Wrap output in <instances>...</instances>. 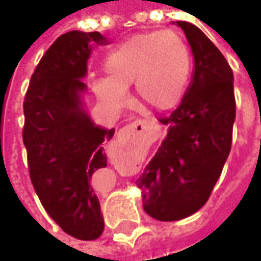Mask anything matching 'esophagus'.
<instances>
[{"instance_id":"34e87169","label":"esophagus","mask_w":261,"mask_h":261,"mask_svg":"<svg viewBox=\"0 0 261 261\" xmlns=\"http://www.w3.org/2000/svg\"><path fill=\"white\" fill-rule=\"evenodd\" d=\"M145 129H151L149 122H146L144 119H136L135 122H132L130 125L126 126L123 134H125V136H132L135 135V134H138V132L145 130Z\"/></svg>"}]
</instances>
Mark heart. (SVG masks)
Returning <instances> with one entry per match:
<instances>
[{
	"label": "heart",
	"mask_w": 261,
	"mask_h": 261,
	"mask_svg": "<svg viewBox=\"0 0 261 261\" xmlns=\"http://www.w3.org/2000/svg\"><path fill=\"white\" fill-rule=\"evenodd\" d=\"M107 76L94 81V91L110 105L125 106L134 84L139 101L160 112L183 100L192 72V55L180 33L156 30L132 36L106 58Z\"/></svg>",
	"instance_id": "heart-1"
}]
</instances>
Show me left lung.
Here are the masks:
<instances>
[{"label": "left lung", "instance_id": "8db88e82", "mask_svg": "<svg viewBox=\"0 0 261 261\" xmlns=\"http://www.w3.org/2000/svg\"><path fill=\"white\" fill-rule=\"evenodd\" d=\"M195 56L193 81L168 117L166 139L136 186L144 211L158 221L197 212L214 190L231 151L236 120L234 75L224 55L195 24L177 21Z\"/></svg>", "mask_w": 261, "mask_h": 261}]
</instances>
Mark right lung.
Masks as SVG:
<instances>
[{"label": "right lung", "instance_id": "obj_1", "mask_svg": "<svg viewBox=\"0 0 261 261\" xmlns=\"http://www.w3.org/2000/svg\"><path fill=\"white\" fill-rule=\"evenodd\" d=\"M91 43L105 45L98 32L72 30L59 36L42 56L24 95L23 142L32 185L49 216L68 236L91 241L105 229L91 186L115 129L94 126L81 106Z\"/></svg>", "mask_w": 261, "mask_h": 261}]
</instances>
